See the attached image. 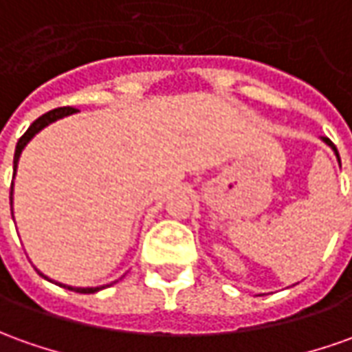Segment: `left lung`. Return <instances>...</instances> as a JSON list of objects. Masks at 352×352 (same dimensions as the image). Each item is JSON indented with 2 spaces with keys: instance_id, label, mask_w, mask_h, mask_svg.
Returning <instances> with one entry per match:
<instances>
[{
  "instance_id": "1",
  "label": "left lung",
  "mask_w": 352,
  "mask_h": 352,
  "mask_svg": "<svg viewBox=\"0 0 352 352\" xmlns=\"http://www.w3.org/2000/svg\"><path fill=\"white\" fill-rule=\"evenodd\" d=\"M322 142H324V144H326V145H329V147H331V149L336 151V155H338V159H339V153H338V149H336V145L331 144V142H329L328 138H322ZM339 162H341V161H339Z\"/></svg>"
}]
</instances>
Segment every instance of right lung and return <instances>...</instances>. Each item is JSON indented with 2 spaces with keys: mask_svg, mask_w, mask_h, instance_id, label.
Wrapping results in <instances>:
<instances>
[{
  "mask_svg": "<svg viewBox=\"0 0 352 352\" xmlns=\"http://www.w3.org/2000/svg\"><path fill=\"white\" fill-rule=\"evenodd\" d=\"M76 113V109L74 107H59V109H53V111H50V113H45V115H42L38 120H34L32 124H30V128L24 132V135L19 140V144H16V147H14V159H13V178L14 174H16V166H19V159H21V153H23V149L28 145V142L32 140L34 135L38 134V132H42L45 126H50L51 122H55V120H59V118H63V116H69V115H74ZM11 207H13V186H11ZM14 220V218H13ZM38 274L42 276V278H45V280H50L45 274H42L40 270H38ZM50 282H53V280H50ZM57 285H60V287H65V289H70V292H76V293H98L101 292V289H105V287H109V285H99V287H72V285H67V283H59L55 282Z\"/></svg>",
  "mask_w": 352,
  "mask_h": 352,
  "instance_id": "right-lung-1",
  "label": "right lung"
}]
</instances>
